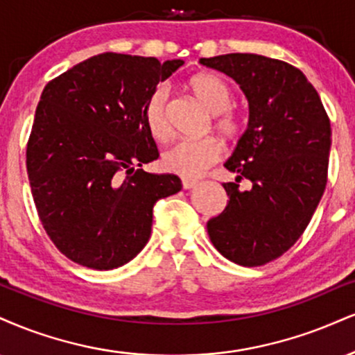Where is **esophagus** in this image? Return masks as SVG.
Wrapping results in <instances>:
<instances>
[{
    "label": "esophagus",
    "mask_w": 355,
    "mask_h": 355,
    "mask_svg": "<svg viewBox=\"0 0 355 355\" xmlns=\"http://www.w3.org/2000/svg\"><path fill=\"white\" fill-rule=\"evenodd\" d=\"M182 185H183V189H185V190L195 189V187L198 185V180H196V178H183Z\"/></svg>",
    "instance_id": "esophagus-1"
}]
</instances>
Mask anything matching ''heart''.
Masks as SVG:
<instances>
[{
    "mask_svg": "<svg viewBox=\"0 0 355 355\" xmlns=\"http://www.w3.org/2000/svg\"><path fill=\"white\" fill-rule=\"evenodd\" d=\"M189 87L196 99L213 114V127L225 139L238 140L245 134L246 119L240 110L232 107L234 94L228 80L218 74L203 72L189 80ZM166 99H168V92L165 85H157L148 94L142 110L144 123L148 134L159 142H165L172 135V127H170L168 114H166ZM221 152H223V147L215 137L185 139L165 152L162 164L166 172L191 178L198 177L205 170L210 168L220 159Z\"/></svg>",
    "mask_w": 355,
    "mask_h": 355,
    "instance_id": "obj_1",
    "label": "heart"
}]
</instances>
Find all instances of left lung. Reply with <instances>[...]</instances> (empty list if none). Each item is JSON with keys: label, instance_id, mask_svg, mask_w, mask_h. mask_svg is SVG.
<instances>
[{"label": "left lung", "instance_id": "8db88e82", "mask_svg": "<svg viewBox=\"0 0 355 355\" xmlns=\"http://www.w3.org/2000/svg\"><path fill=\"white\" fill-rule=\"evenodd\" d=\"M200 62L240 84L250 123L225 166L226 208L208 220L213 246L241 266L277 259L304 233L326 190L331 122L306 76L279 59L225 54ZM241 180L252 182L240 191Z\"/></svg>", "mask_w": 355, "mask_h": 355}]
</instances>
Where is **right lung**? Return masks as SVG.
<instances>
[{
  "label": "right lung",
  "instance_id": "right-lung-1",
  "mask_svg": "<svg viewBox=\"0 0 355 355\" xmlns=\"http://www.w3.org/2000/svg\"><path fill=\"white\" fill-rule=\"evenodd\" d=\"M180 66L104 53L46 84L26 168L42 228L71 261L101 271L129 263L150 238L157 200L180 191L177 175L140 168L159 159L144 104Z\"/></svg>",
  "mask_w": 355,
  "mask_h": 355
}]
</instances>
